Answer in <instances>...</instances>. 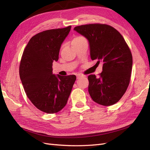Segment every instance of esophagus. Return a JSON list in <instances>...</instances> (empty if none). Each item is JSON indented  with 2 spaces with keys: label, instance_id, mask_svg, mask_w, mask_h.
Masks as SVG:
<instances>
[{
  "label": "esophagus",
  "instance_id": "1",
  "mask_svg": "<svg viewBox=\"0 0 150 150\" xmlns=\"http://www.w3.org/2000/svg\"><path fill=\"white\" fill-rule=\"evenodd\" d=\"M83 76L81 75V74H77V78L78 79H79L81 78H83Z\"/></svg>",
  "mask_w": 150,
  "mask_h": 150
}]
</instances>
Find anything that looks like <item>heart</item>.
Returning <instances> with one entry per match:
<instances>
[{
	"label": "heart",
	"mask_w": 150,
	"mask_h": 150,
	"mask_svg": "<svg viewBox=\"0 0 150 150\" xmlns=\"http://www.w3.org/2000/svg\"><path fill=\"white\" fill-rule=\"evenodd\" d=\"M84 38H83V37H81V36H78V37H76V38H75L73 40H72V42H75V41H77V40H81V39H83Z\"/></svg>",
	"instance_id": "heart-1"
}]
</instances>
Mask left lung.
Instances as JSON below:
<instances>
[{
	"label": "left lung",
	"instance_id": "left-lung-1",
	"mask_svg": "<svg viewBox=\"0 0 150 150\" xmlns=\"http://www.w3.org/2000/svg\"><path fill=\"white\" fill-rule=\"evenodd\" d=\"M74 30L88 40L91 59L103 64L99 77L88 76L91 97L103 106L116 103L128 88L133 66L132 54L124 38L106 24L83 25Z\"/></svg>",
	"mask_w": 150,
	"mask_h": 150
}]
</instances>
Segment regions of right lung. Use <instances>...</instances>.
<instances>
[{
  "label": "right lung",
  "mask_w": 150,
  "mask_h": 150,
  "mask_svg": "<svg viewBox=\"0 0 150 150\" xmlns=\"http://www.w3.org/2000/svg\"><path fill=\"white\" fill-rule=\"evenodd\" d=\"M71 26L51 29L32 38L22 54L19 75L30 101L39 110L49 114L61 111L67 104L76 77L52 72L62 42Z\"/></svg>",
  "instance_id": "right-lung-1"
}]
</instances>
